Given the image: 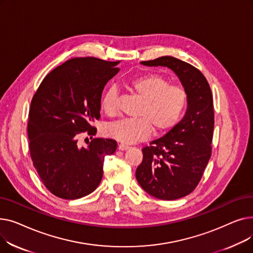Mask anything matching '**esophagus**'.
I'll return each mask as SVG.
<instances>
[{
	"label": "esophagus",
	"instance_id": "esophagus-1",
	"mask_svg": "<svg viewBox=\"0 0 253 253\" xmlns=\"http://www.w3.org/2000/svg\"><path fill=\"white\" fill-rule=\"evenodd\" d=\"M129 148H130L129 145L124 144V143H120V144L118 145V149H119V150H121V151H126V150H128Z\"/></svg>",
	"mask_w": 253,
	"mask_h": 253
}]
</instances>
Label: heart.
Instances as JSON below:
<instances>
[{
  "label": "heart",
  "mask_w": 253,
  "mask_h": 253,
  "mask_svg": "<svg viewBox=\"0 0 253 253\" xmlns=\"http://www.w3.org/2000/svg\"><path fill=\"white\" fill-rule=\"evenodd\" d=\"M132 92L142 100L138 118L123 119L104 129L106 136L123 143H134L147 138L153 131L162 135L173 129L187 109L188 93L182 87L170 85L169 80L158 74H148L128 83ZM118 90L112 86L101 97V108L109 115L117 111Z\"/></svg>",
  "instance_id": "obj_1"
}]
</instances>
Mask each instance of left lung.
I'll return each instance as SVG.
<instances>
[{"mask_svg":"<svg viewBox=\"0 0 253 253\" xmlns=\"http://www.w3.org/2000/svg\"><path fill=\"white\" fill-rule=\"evenodd\" d=\"M140 63L170 69L188 93L183 118L168 133L142 149L143 159L135 173L140 187L151 196L176 200L195 190L211 156L214 127L211 89L200 71L175 57Z\"/></svg>","mask_w":253,"mask_h":253,"instance_id":"1","label":"left lung"}]
</instances>
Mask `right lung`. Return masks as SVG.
<instances>
[{
    "mask_svg": "<svg viewBox=\"0 0 253 253\" xmlns=\"http://www.w3.org/2000/svg\"><path fill=\"white\" fill-rule=\"evenodd\" d=\"M120 61L80 57L48 74L31 103L28 134L34 166L45 187L66 200L89 195L101 181L103 160L117 142L94 138L80 148L79 133L94 135L91 123L100 117L104 86L116 76Z\"/></svg>",
    "mask_w": 253,
    "mask_h": 253,
    "instance_id": "add662e5",
    "label": "right lung"
}]
</instances>
